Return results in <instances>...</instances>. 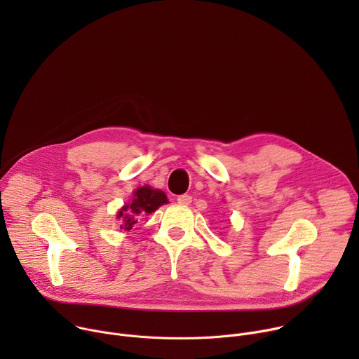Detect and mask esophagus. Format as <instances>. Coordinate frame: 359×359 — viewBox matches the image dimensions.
Wrapping results in <instances>:
<instances>
[{
	"instance_id": "obj_1",
	"label": "esophagus",
	"mask_w": 359,
	"mask_h": 359,
	"mask_svg": "<svg viewBox=\"0 0 359 359\" xmlns=\"http://www.w3.org/2000/svg\"><path fill=\"white\" fill-rule=\"evenodd\" d=\"M177 203H179V204H183V206H187V204L191 203V196H189V194H180V196H177Z\"/></svg>"
}]
</instances>
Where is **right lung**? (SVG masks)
Here are the masks:
<instances>
[{"label":"right lung","mask_w":359,"mask_h":359,"mask_svg":"<svg viewBox=\"0 0 359 359\" xmlns=\"http://www.w3.org/2000/svg\"><path fill=\"white\" fill-rule=\"evenodd\" d=\"M166 203H169V200L165 191L159 189H151L150 186L137 187L133 191L130 203L125 204L116 216L122 223L121 229L129 231L137 223L139 217L156 212Z\"/></svg>","instance_id":"1"}]
</instances>
